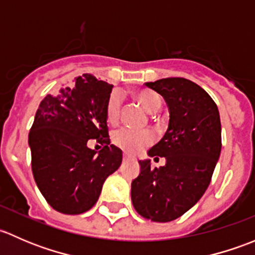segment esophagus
Returning <instances> with one entry per match:
<instances>
[{
  "label": "esophagus",
  "instance_id": "esophagus-1",
  "mask_svg": "<svg viewBox=\"0 0 255 255\" xmlns=\"http://www.w3.org/2000/svg\"><path fill=\"white\" fill-rule=\"evenodd\" d=\"M129 160H133L132 156H129V155H127V154H125V155H123V161H129Z\"/></svg>",
  "mask_w": 255,
  "mask_h": 255
}]
</instances>
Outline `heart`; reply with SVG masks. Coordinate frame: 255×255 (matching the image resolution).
I'll return each instance as SVG.
<instances>
[{
	"mask_svg": "<svg viewBox=\"0 0 255 255\" xmlns=\"http://www.w3.org/2000/svg\"><path fill=\"white\" fill-rule=\"evenodd\" d=\"M135 100L148 112H155L161 105L160 96L151 90H139L135 94ZM121 110H122V99L118 92H112L110 95L106 104V118L110 123H116L120 120ZM154 139V135L148 129H132V128L123 127L116 130L112 135V140L118 148L125 150L126 153L135 154L139 153L144 148L150 145Z\"/></svg>",
	"mask_w": 255,
	"mask_h": 255,
	"instance_id": "1",
	"label": "heart"
}]
</instances>
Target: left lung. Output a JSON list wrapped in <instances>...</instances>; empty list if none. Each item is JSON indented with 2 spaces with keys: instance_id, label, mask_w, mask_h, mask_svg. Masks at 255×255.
Segmentation results:
<instances>
[{
  "instance_id": "obj_1",
  "label": "left lung",
  "mask_w": 255,
  "mask_h": 255,
  "mask_svg": "<svg viewBox=\"0 0 255 255\" xmlns=\"http://www.w3.org/2000/svg\"><path fill=\"white\" fill-rule=\"evenodd\" d=\"M145 86L168 105V129L148 151L166 163L151 169L149 159L140 160L130 196L142 217L170 222L196 205L210 185L222 146L220 112L210 95L187 79H160Z\"/></svg>"
}]
</instances>
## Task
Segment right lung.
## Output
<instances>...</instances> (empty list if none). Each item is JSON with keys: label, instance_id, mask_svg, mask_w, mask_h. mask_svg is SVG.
Listing matches in <instances>:
<instances>
[{"label": "right lung", "instance_id": "1", "mask_svg": "<svg viewBox=\"0 0 255 255\" xmlns=\"http://www.w3.org/2000/svg\"><path fill=\"white\" fill-rule=\"evenodd\" d=\"M113 85L91 74L47 95L28 135L35 184L54 210L65 215L89 211L102 185L122 163V150L110 144L106 104ZM96 139L103 149L87 146Z\"/></svg>", "mask_w": 255, "mask_h": 255}]
</instances>
